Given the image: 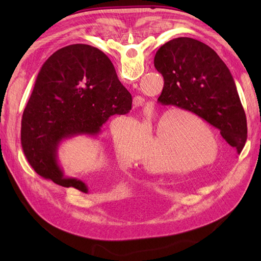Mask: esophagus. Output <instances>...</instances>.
Masks as SVG:
<instances>
[{
	"label": "esophagus",
	"instance_id": "34e87169",
	"mask_svg": "<svg viewBox=\"0 0 261 261\" xmlns=\"http://www.w3.org/2000/svg\"><path fill=\"white\" fill-rule=\"evenodd\" d=\"M134 104H135V107H142V104H143V101H142V98H140V97H135L134 98Z\"/></svg>",
	"mask_w": 261,
	"mask_h": 261
}]
</instances>
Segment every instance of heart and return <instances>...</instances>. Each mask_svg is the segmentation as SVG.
<instances>
[{"mask_svg": "<svg viewBox=\"0 0 261 261\" xmlns=\"http://www.w3.org/2000/svg\"><path fill=\"white\" fill-rule=\"evenodd\" d=\"M152 130L155 136L145 156L141 150L144 134L149 138ZM113 147L122 163L141 160L150 171L190 173L215 164L220 156L219 138L212 127L195 114L180 109L149 110L140 126L135 120H126L113 131Z\"/></svg>", "mask_w": 261, "mask_h": 261, "instance_id": "obj_1", "label": "heart"}]
</instances>
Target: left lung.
<instances>
[{
	"label": "left lung",
	"instance_id": "left-lung-1",
	"mask_svg": "<svg viewBox=\"0 0 261 261\" xmlns=\"http://www.w3.org/2000/svg\"><path fill=\"white\" fill-rule=\"evenodd\" d=\"M153 64L165 82L158 102L196 114L240 153L247 140L246 113L218 54L196 39L179 37L158 49Z\"/></svg>",
	"mask_w": 261,
	"mask_h": 261
}]
</instances>
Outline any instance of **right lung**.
Wrapping results in <instances>:
<instances>
[{"label":"right lung","mask_w":261,"mask_h":261,"mask_svg":"<svg viewBox=\"0 0 261 261\" xmlns=\"http://www.w3.org/2000/svg\"><path fill=\"white\" fill-rule=\"evenodd\" d=\"M132 97L99 49L76 43L59 49L39 71L21 121L23 153L38 175L88 193L84 181L64 176L58 148L77 136L95 137L114 114H126Z\"/></svg>","instance_id":"add662e5"}]
</instances>
